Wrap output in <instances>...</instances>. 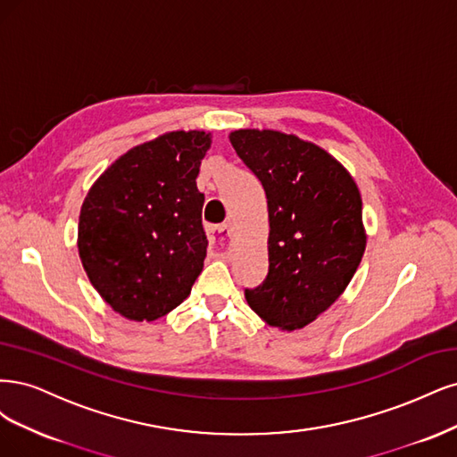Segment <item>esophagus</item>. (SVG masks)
<instances>
[{"mask_svg":"<svg viewBox=\"0 0 457 457\" xmlns=\"http://www.w3.org/2000/svg\"><path fill=\"white\" fill-rule=\"evenodd\" d=\"M209 233H211V243L218 248V253H226L228 245H229V237H231L229 226H226V224L214 226L209 229Z\"/></svg>","mask_w":457,"mask_h":457,"instance_id":"esophagus-1","label":"esophagus"}]
</instances>
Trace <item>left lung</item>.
Listing matches in <instances>:
<instances>
[{
    "label": "left lung",
    "instance_id": "left-lung-1",
    "mask_svg": "<svg viewBox=\"0 0 457 457\" xmlns=\"http://www.w3.org/2000/svg\"><path fill=\"white\" fill-rule=\"evenodd\" d=\"M229 142L268 199L270 271L245 290L246 303L270 327L300 330L342 296L362 260L361 191L340 161L296 135L239 129Z\"/></svg>",
    "mask_w": 457,
    "mask_h": 457
}]
</instances>
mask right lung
Segmentation results:
<instances>
[{"label": "right lung", "mask_w": 457, "mask_h": 457, "mask_svg": "<svg viewBox=\"0 0 457 457\" xmlns=\"http://www.w3.org/2000/svg\"><path fill=\"white\" fill-rule=\"evenodd\" d=\"M211 144L204 130H170L138 144L98 176L81 204L83 270L129 320L170 313L203 271L204 195L195 179Z\"/></svg>", "instance_id": "right-lung-1"}]
</instances>
